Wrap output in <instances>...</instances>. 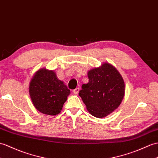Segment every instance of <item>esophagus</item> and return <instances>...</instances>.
Wrapping results in <instances>:
<instances>
[{
    "label": "esophagus",
    "mask_w": 158,
    "mask_h": 158,
    "mask_svg": "<svg viewBox=\"0 0 158 158\" xmlns=\"http://www.w3.org/2000/svg\"><path fill=\"white\" fill-rule=\"evenodd\" d=\"M79 90H80L79 88V87H77L76 89H75L74 90H73V93H74L75 95L78 94L79 92Z\"/></svg>",
    "instance_id": "esophagus-1"
}]
</instances>
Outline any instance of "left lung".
I'll return each instance as SVG.
<instances>
[{"label":"left lung","mask_w":158,"mask_h":158,"mask_svg":"<svg viewBox=\"0 0 158 158\" xmlns=\"http://www.w3.org/2000/svg\"><path fill=\"white\" fill-rule=\"evenodd\" d=\"M89 82L79 95L86 108L96 118H104L118 107L125 94L122 75L111 64L104 62L87 73Z\"/></svg>","instance_id":"8db88e82"}]
</instances>
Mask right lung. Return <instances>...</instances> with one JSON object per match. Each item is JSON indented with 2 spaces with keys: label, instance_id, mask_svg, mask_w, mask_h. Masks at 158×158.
Returning a JSON list of instances; mask_svg holds the SVG:
<instances>
[{
  "label": "right lung",
  "instance_id": "right-lung-1",
  "mask_svg": "<svg viewBox=\"0 0 158 158\" xmlns=\"http://www.w3.org/2000/svg\"><path fill=\"white\" fill-rule=\"evenodd\" d=\"M71 91L53 70L40 69L29 83V94L34 107L50 116L59 114Z\"/></svg>",
  "mask_w": 158,
  "mask_h": 158
}]
</instances>
